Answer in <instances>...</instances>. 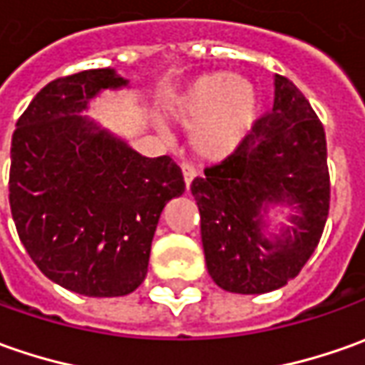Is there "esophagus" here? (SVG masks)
Here are the masks:
<instances>
[{
    "label": "esophagus",
    "mask_w": 365,
    "mask_h": 365,
    "mask_svg": "<svg viewBox=\"0 0 365 365\" xmlns=\"http://www.w3.org/2000/svg\"><path fill=\"white\" fill-rule=\"evenodd\" d=\"M182 173H183V180H185V185L190 187L192 182L195 180V175H197V171L192 163H187V161H182Z\"/></svg>",
    "instance_id": "esophagus-1"
}]
</instances>
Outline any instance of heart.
<instances>
[{"label": "heart", "instance_id": "1", "mask_svg": "<svg viewBox=\"0 0 365 365\" xmlns=\"http://www.w3.org/2000/svg\"><path fill=\"white\" fill-rule=\"evenodd\" d=\"M170 113L192 129V149L202 159L220 161L232 155L258 117L252 82L226 72L202 74L170 101Z\"/></svg>", "mask_w": 365, "mask_h": 365}]
</instances>
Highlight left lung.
Instances as JSON below:
<instances>
[{
    "label": "left lung",
    "mask_w": 365,
    "mask_h": 365,
    "mask_svg": "<svg viewBox=\"0 0 365 365\" xmlns=\"http://www.w3.org/2000/svg\"><path fill=\"white\" fill-rule=\"evenodd\" d=\"M192 194L207 272L224 291L260 295L301 272L327 222L329 170L319 117L287 76H274L272 108L232 155L195 178ZM269 203L299 210L277 241L262 234Z\"/></svg>",
    "instance_id": "obj_1"
}]
</instances>
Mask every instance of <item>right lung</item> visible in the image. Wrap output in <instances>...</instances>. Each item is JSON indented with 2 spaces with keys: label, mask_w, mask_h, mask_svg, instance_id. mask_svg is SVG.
Returning <instances> with one entry per match:
<instances>
[{
  "label": "right lung",
  "mask_w": 365,
  "mask_h": 365,
  "mask_svg": "<svg viewBox=\"0 0 365 365\" xmlns=\"http://www.w3.org/2000/svg\"><path fill=\"white\" fill-rule=\"evenodd\" d=\"M110 68L48 82L16 123L9 207L21 245L50 281L86 297H123L145 281L163 206L185 190L170 155L143 158L81 117Z\"/></svg>",
  "instance_id": "right-lung-1"
}]
</instances>
